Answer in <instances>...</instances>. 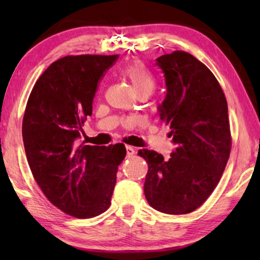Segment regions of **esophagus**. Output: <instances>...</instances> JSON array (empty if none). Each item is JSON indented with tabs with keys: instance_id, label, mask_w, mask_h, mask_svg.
Here are the masks:
<instances>
[{
	"instance_id": "1",
	"label": "esophagus",
	"mask_w": 260,
	"mask_h": 260,
	"mask_svg": "<svg viewBox=\"0 0 260 260\" xmlns=\"http://www.w3.org/2000/svg\"><path fill=\"white\" fill-rule=\"evenodd\" d=\"M126 152H127V157H132L135 153V150H134L133 147L126 146Z\"/></svg>"
}]
</instances>
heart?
<instances>
[{
  "label": "heart",
  "mask_w": 260,
  "mask_h": 260,
  "mask_svg": "<svg viewBox=\"0 0 260 260\" xmlns=\"http://www.w3.org/2000/svg\"><path fill=\"white\" fill-rule=\"evenodd\" d=\"M122 74L131 80L138 94H150L156 86V79L143 61L134 60L121 70Z\"/></svg>",
  "instance_id": "obj_1"
}]
</instances>
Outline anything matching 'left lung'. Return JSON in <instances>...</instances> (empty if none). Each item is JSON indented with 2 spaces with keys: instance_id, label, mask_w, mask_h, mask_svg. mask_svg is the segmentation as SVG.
<instances>
[{
  "instance_id": "8db88e82",
  "label": "left lung",
  "mask_w": 260,
  "mask_h": 260,
  "mask_svg": "<svg viewBox=\"0 0 260 260\" xmlns=\"http://www.w3.org/2000/svg\"><path fill=\"white\" fill-rule=\"evenodd\" d=\"M167 94L158 110L177 146L169 159L148 149L144 195L167 214L190 213L212 193L225 171L232 136L225 94L213 73L181 50L158 57Z\"/></svg>"
}]
</instances>
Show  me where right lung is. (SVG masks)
<instances>
[{
	"instance_id": "obj_1",
	"label": "right lung",
	"mask_w": 260,
	"mask_h": 260,
	"mask_svg": "<svg viewBox=\"0 0 260 260\" xmlns=\"http://www.w3.org/2000/svg\"><path fill=\"white\" fill-rule=\"evenodd\" d=\"M117 59L118 55L65 56L41 74L26 104L23 140L35 181L51 204L79 219L109 209L126 156L122 143L78 142L99 82Z\"/></svg>"
}]
</instances>
